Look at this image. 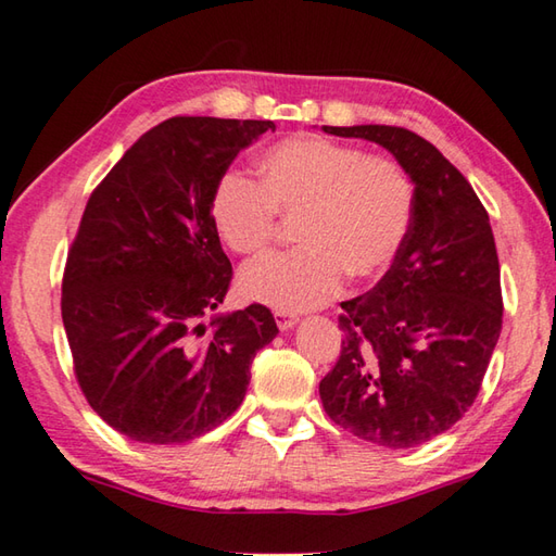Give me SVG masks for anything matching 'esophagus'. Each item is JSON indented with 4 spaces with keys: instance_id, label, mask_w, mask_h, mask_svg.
Returning a JSON list of instances; mask_svg holds the SVG:
<instances>
[{
    "instance_id": "obj_1",
    "label": "esophagus",
    "mask_w": 556,
    "mask_h": 556,
    "mask_svg": "<svg viewBox=\"0 0 556 556\" xmlns=\"http://www.w3.org/2000/svg\"><path fill=\"white\" fill-rule=\"evenodd\" d=\"M275 318H277L279 330H291L299 323L294 313H287V311H275Z\"/></svg>"
}]
</instances>
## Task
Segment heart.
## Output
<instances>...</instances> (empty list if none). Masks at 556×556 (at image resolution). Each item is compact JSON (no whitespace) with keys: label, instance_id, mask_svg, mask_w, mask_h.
<instances>
[{"label":"heart","instance_id":"1","mask_svg":"<svg viewBox=\"0 0 556 556\" xmlns=\"http://www.w3.org/2000/svg\"><path fill=\"white\" fill-rule=\"evenodd\" d=\"M260 181L226 169L211 191V218L238 255L265 250L277 214L296 220L299 245L260 257L238 277L240 296L279 311H308L338 294L342 279L367 281L396 260L416 211V189L396 160L318 136L269 146Z\"/></svg>","mask_w":556,"mask_h":556}]
</instances>
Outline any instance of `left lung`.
<instances>
[{"instance_id":"obj_1","label":"left lung","mask_w":556,"mask_h":556,"mask_svg":"<svg viewBox=\"0 0 556 556\" xmlns=\"http://www.w3.org/2000/svg\"><path fill=\"white\" fill-rule=\"evenodd\" d=\"M396 157L416 211L396 260L367 294L342 301V350L320 401L332 422L389 450L450 430L477 399L503 323L486 208L440 150L396 126H323Z\"/></svg>"}]
</instances>
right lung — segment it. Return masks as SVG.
Returning <instances> with one entry per match:
<instances>
[{"mask_svg": "<svg viewBox=\"0 0 556 556\" xmlns=\"http://www.w3.org/2000/svg\"><path fill=\"white\" fill-rule=\"evenodd\" d=\"M275 121L175 116L140 136L89 197L63 279L75 375L102 420L146 445H181L243 403L269 308L216 313L230 260L211 191Z\"/></svg>", "mask_w": 556, "mask_h": 556, "instance_id": "right-lung-1", "label": "right lung"}]
</instances>
